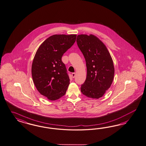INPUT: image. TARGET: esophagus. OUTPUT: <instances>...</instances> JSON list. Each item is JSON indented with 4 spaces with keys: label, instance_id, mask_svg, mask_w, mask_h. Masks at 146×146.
Here are the masks:
<instances>
[{
    "label": "esophagus",
    "instance_id": "34e87169",
    "mask_svg": "<svg viewBox=\"0 0 146 146\" xmlns=\"http://www.w3.org/2000/svg\"><path fill=\"white\" fill-rule=\"evenodd\" d=\"M72 77L74 78L75 76V73H72Z\"/></svg>",
    "mask_w": 146,
    "mask_h": 146
}]
</instances>
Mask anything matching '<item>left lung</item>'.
Instances as JSON below:
<instances>
[{
  "label": "left lung",
  "instance_id": "left-lung-1",
  "mask_svg": "<svg viewBox=\"0 0 146 146\" xmlns=\"http://www.w3.org/2000/svg\"><path fill=\"white\" fill-rule=\"evenodd\" d=\"M76 42L87 66V77L81 92L87 97L98 99L112 83L115 74L112 59L106 46L94 35H79Z\"/></svg>",
  "mask_w": 146,
  "mask_h": 146
}]
</instances>
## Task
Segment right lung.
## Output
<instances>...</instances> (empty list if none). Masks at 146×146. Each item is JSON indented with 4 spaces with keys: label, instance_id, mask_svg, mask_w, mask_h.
I'll return each mask as SVG.
<instances>
[{
    "label": "right lung",
    "instance_id": "1",
    "mask_svg": "<svg viewBox=\"0 0 146 146\" xmlns=\"http://www.w3.org/2000/svg\"><path fill=\"white\" fill-rule=\"evenodd\" d=\"M76 35H53L41 44L31 66L33 82L38 92L51 101L63 96L70 84L63 54L75 43Z\"/></svg>",
    "mask_w": 146,
    "mask_h": 146
}]
</instances>
